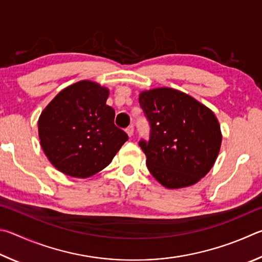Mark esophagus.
Returning a JSON list of instances; mask_svg holds the SVG:
<instances>
[{"label":"esophagus","mask_w":262,"mask_h":262,"mask_svg":"<svg viewBox=\"0 0 262 262\" xmlns=\"http://www.w3.org/2000/svg\"><path fill=\"white\" fill-rule=\"evenodd\" d=\"M125 131H126V134H127V136H128V137H132V136H134V131H135V128H134V126L130 125V126H127V127L125 128Z\"/></svg>","instance_id":"1"}]
</instances>
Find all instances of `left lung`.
<instances>
[{
	"instance_id": "1",
	"label": "left lung",
	"mask_w": 262,
	"mask_h": 262,
	"mask_svg": "<svg viewBox=\"0 0 262 262\" xmlns=\"http://www.w3.org/2000/svg\"><path fill=\"white\" fill-rule=\"evenodd\" d=\"M139 103L150 125L149 140L139 146L155 180L167 189H181L207 175L222 143L212 110L169 87L141 92Z\"/></svg>"
}]
</instances>
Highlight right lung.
I'll return each mask as SVG.
<instances>
[{
    "label": "right lung",
    "mask_w": 262,
    "mask_h": 262,
    "mask_svg": "<svg viewBox=\"0 0 262 262\" xmlns=\"http://www.w3.org/2000/svg\"><path fill=\"white\" fill-rule=\"evenodd\" d=\"M108 95L105 87L81 80L59 92L41 113L40 145L57 170L77 178L93 176L128 139L114 124Z\"/></svg>",
    "instance_id": "1"
}]
</instances>
